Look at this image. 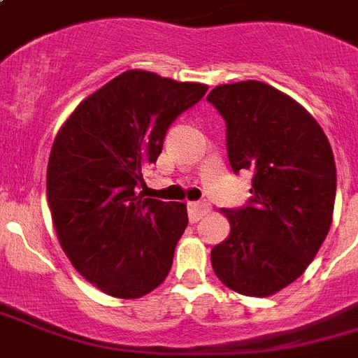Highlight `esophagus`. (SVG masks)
<instances>
[{
  "label": "esophagus",
  "mask_w": 358,
  "mask_h": 358,
  "mask_svg": "<svg viewBox=\"0 0 358 358\" xmlns=\"http://www.w3.org/2000/svg\"><path fill=\"white\" fill-rule=\"evenodd\" d=\"M212 208L208 202H189L187 204V213H189V221L191 223H196V221H201L208 212H210Z\"/></svg>",
  "instance_id": "esophagus-1"
}]
</instances>
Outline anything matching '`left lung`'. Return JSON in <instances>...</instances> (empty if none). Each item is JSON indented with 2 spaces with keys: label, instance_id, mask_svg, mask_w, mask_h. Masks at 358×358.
I'll list each match as a JSON object with an SVG mask.
<instances>
[{
  "label": "left lung",
  "instance_id": "obj_1",
  "mask_svg": "<svg viewBox=\"0 0 358 358\" xmlns=\"http://www.w3.org/2000/svg\"><path fill=\"white\" fill-rule=\"evenodd\" d=\"M227 122L232 171L252 173L249 206L221 210L230 234L212 249L217 278L267 297L299 278L333 223L336 165L322 126L262 81L215 87L206 98Z\"/></svg>",
  "mask_w": 358,
  "mask_h": 358
}]
</instances>
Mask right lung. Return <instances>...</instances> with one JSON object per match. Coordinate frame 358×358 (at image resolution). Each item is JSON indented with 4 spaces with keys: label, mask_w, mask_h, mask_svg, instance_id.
<instances>
[{
    "label": "right lung",
    "mask_w": 358,
    "mask_h": 358,
    "mask_svg": "<svg viewBox=\"0 0 358 358\" xmlns=\"http://www.w3.org/2000/svg\"><path fill=\"white\" fill-rule=\"evenodd\" d=\"M208 85L126 70L74 109L53 141L46 191L59 243L103 294L137 299L171 271L187 227L184 202L143 199V173L169 126Z\"/></svg>",
    "instance_id": "right-lung-1"
}]
</instances>
